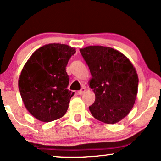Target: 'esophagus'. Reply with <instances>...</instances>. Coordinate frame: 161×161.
Returning a JSON list of instances; mask_svg holds the SVG:
<instances>
[{
	"label": "esophagus",
	"mask_w": 161,
	"mask_h": 161,
	"mask_svg": "<svg viewBox=\"0 0 161 161\" xmlns=\"http://www.w3.org/2000/svg\"><path fill=\"white\" fill-rule=\"evenodd\" d=\"M85 92H86V88H81V90L78 91V94H79V95H82V94L84 93Z\"/></svg>",
	"instance_id": "obj_1"
}]
</instances>
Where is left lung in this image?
I'll return each mask as SVG.
<instances>
[{"label":"left lung","instance_id":"obj_1","mask_svg":"<svg viewBox=\"0 0 161 161\" xmlns=\"http://www.w3.org/2000/svg\"><path fill=\"white\" fill-rule=\"evenodd\" d=\"M80 53L92 74L88 85L95 95L89 107L97 120L114 124L131 111L138 93V77L130 60L119 51L104 46H88Z\"/></svg>","mask_w":161,"mask_h":161}]
</instances>
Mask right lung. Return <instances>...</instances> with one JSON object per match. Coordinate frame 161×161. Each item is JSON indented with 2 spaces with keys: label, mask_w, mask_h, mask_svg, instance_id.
<instances>
[{
  "label": "right lung",
  "mask_w": 161,
  "mask_h": 161,
  "mask_svg": "<svg viewBox=\"0 0 161 161\" xmlns=\"http://www.w3.org/2000/svg\"><path fill=\"white\" fill-rule=\"evenodd\" d=\"M75 49L64 44H48L37 49L24 65L18 86L27 110L48 123L61 118L74 95L67 89L68 61Z\"/></svg>",
  "instance_id": "1"
}]
</instances>
